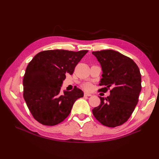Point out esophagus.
Wrapping results in <instances>:
<instances>
[{
  "instance_id": "34e87169",
  "label": "esophagus",
  "mask_w": 159,
  "mask_h": 159,
  "mask_svg": "<svg viewBox=\"0 0 159 159\" xmlns=\"http://www.w3.org/2000/svg\"><path fill=\"white\" fill-rule=\"evenodd\" d=\"M91 95H91L89 93H88V92H85L84 93V96H88V97H89V96H91Z\"/></svg>"
}]
</instances>
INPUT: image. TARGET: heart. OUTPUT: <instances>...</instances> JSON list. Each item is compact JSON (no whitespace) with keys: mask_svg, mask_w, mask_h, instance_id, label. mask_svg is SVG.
<instances>
[{"mask_svg":"<svg viewBox=\"0 0 159 159\" xmlns=\"http://www.w3.org/2000/svg\"><path fill=\"white\" fill-rule=\"evenodd\" d=\"M83 88L86 91H90L92 89V85H91L90 83H85L83 85Z\"/></svg>","mask_w":159,"mask_h":159,"instance_id":"obj_1","label":"heart"}]
</instances>
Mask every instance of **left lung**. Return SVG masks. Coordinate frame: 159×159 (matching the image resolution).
Here are the masks:
<instances>
[{"instance_id":"8db88e82","label":"left lung","mask_w":159,"mask_h":159,"mask_svg":"<svg viewBox=\"0 0 159 159\" xmlns=\"http://www.w3.org/2000/svg\"><path fill=\"white\" fill-rule=\"evenodd\" d=\"M102 66V78L99 91L107 92V98L99 97L101 104L92 112L95 119L109 127L121 125L131 117L139 102L141 91V75L131 58L112 50L93 52Z\"/></svg>"}]
</instances>
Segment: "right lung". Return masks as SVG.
Returning <instances> with one entry per match:
<instances>
[{"label": "right lung", "mask_w": 159, "mask_h": 159, "mask_svg": "<svg viewBox=\"0 0 159 159\" xmlns=\"http://www.w3.org/2000/svg\"><path fill=\"white\" fill-rule=\"evenodd\" d=\"M88 50H45L28 64L23 78V97L33 117L48 126L56 125L68 116L75 101L84 96L78 88L60 93L66 74L75 66Z\"/></svg>", "instance_id": "add662e5"}]
</instances>
